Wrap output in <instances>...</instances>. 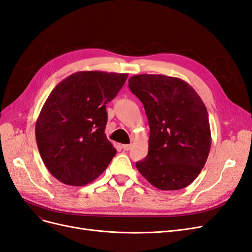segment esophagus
Segmentation results:
<instances>
[{
    "mask_svg": "<svg viewBox=\"0 0 252 252\" xmlns=\"http://www.w3.org/2000/svg\"><path fill=\"white\" fill-rule=\"evenodd\" d=\"M122 148H123L125 151H128L129 149L131 148V145H130V144H125V145H122Z\"/></svg>",
    "mask_w": 252,
    "mask_h": 252,
    "instance_id": "1",
    "label": "esophagus"
}]
</instances>
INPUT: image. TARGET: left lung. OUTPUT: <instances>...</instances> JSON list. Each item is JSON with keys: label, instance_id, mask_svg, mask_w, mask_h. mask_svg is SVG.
<instances>
[{"label": "left lung", "instance_id": "obj_1", "mask_svg": "<svg viewBox=\"0 0 252 252\" xmlns=\"http://www.w3.org/2000/svg\"><path fill=\"white\" fill-rule=\"evenodd\" d=\"M143 103L150 133L148 155L136 162L151 185L179 190L196 179L210 151L206 106L188 83L162 74H138L128 81Z\"/></svg>", "mask_w": 252, "mask_h": 252}]
</instances>
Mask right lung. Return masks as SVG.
<instances>
[{"instance_id": "1", "label": "right lung", "mask_w": 252, "mask_h": 252, "mask_svg": "<svg viewBox=\"0 0 252 252\" xmlns=\"http://www.w3.org/2000/svg\"><path fill=\"white\" fill-rule=\"evenodd\" d=\"M127 78V73L80 71L53 88L36 120L35 139L57 180L84 186L107 168L117 150L105 134L106 104Z\"/></svg>"}]
</instances>
